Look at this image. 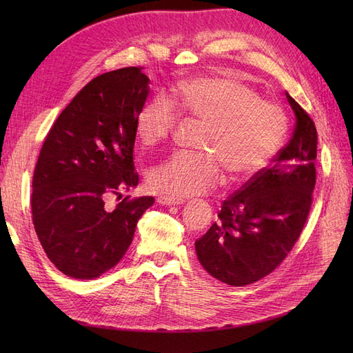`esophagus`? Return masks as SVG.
Segmentation results:
<instances>
[{
  "label": "esophagus",
  "instance_id": "34e87169",
  "mask_svg": "<svg viewBox=\"0 0 353 353\" xmlns=\"http://www.w3.org/2000/svg\"><path fill=\"white\" fill-rule=\"evenodd\" d=\"M160 205H184V199H174V197H166V196H160L157 199Z\"/></svg>",
  "mask_w": 353,
  "mask_h": 353
}]
</instances>
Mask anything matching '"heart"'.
<instances>
[{
	"label": "heart",
	"mask_w": 353,
	"mask_h": 353,
	"mask_svg": "<svg viewBox=\"0 0 353 353\" xmlns=\"http://www.w3.org/2000/svg\"><path fill=\"white\" fill-rule=\"evenodd\" d=\"M176 110L203 123L197 147L205 152H179L150 169L148 185L166 197L205 193L221 184L223 168L236 181L253 178L279 152L287 132L280 105L261 100L239 78L206 74L179 83L169 100L156 97L143 105L135 132L144 147L172 137Z\"/></svg>",
	"instance_id": "1"
}]
</instances>
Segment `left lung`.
<instances>
[{
  "label": "left lung",
  "instance_id": "left-lung-1",
  "mask_svg": "<svg viewBox=\"0 0 353 353\" xmlns=\"http://www.w3.org/2000/svg\"><path fill=\"white\" fill-rule=\"evenodd\" d=\"M285 97L296 114L292 140L272 165L223 200L218 221L196 240L203 268L234 287L259 281L280 266L311 210L316 128L290 94Z\"/></svg>",
  "mask_w": 353,
  "mask_h": 353
}]
</instances>
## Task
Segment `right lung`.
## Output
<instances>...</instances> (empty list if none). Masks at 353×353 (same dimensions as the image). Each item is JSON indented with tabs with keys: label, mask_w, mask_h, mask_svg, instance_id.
<instances>
[{
	"label": "right lung",
	"mask_w": 353,
	"mask_h": 353,
	"mask_svg": "<svg viewBox=\"0 0 353 353\" xmlns=\"http://www.w3.org/2000/svg\"><path fill=\"white\" fill-rule=\"evenodd\" d=\"M141 66L94 78L51 126L32 179V222L56 268L72 279H97L130 248L150 196H110L138 184L135 119L148 95Z\"/></svg>",
	"instance_id": "1"
}]
</instances>
